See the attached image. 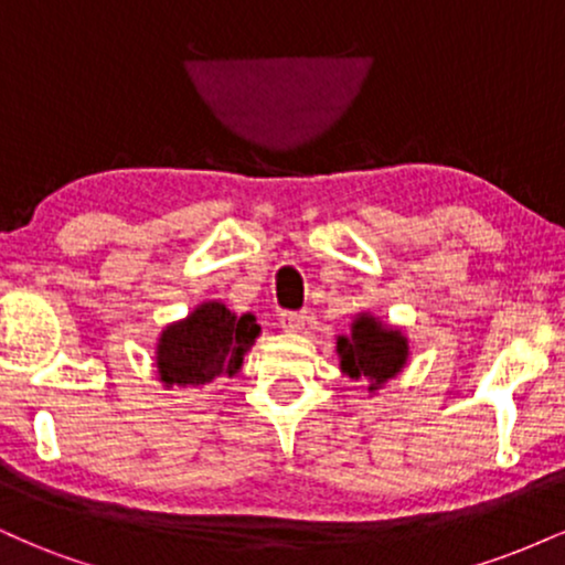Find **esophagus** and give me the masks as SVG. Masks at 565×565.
Returning a JSON list of instances; mask_svg holds the SVG:
<instances>
[{
	"label": "esophagus",
	"instance_id": "1",
	"mask_svg": "<svg viewBox=\"0 0 565 565\" xmlns=\"http://www.w3.org/2000/svg\"><path fill=\"white\" fill-rule=\"evenodd\" d=\"M305 319H308L305 310H287V313H281V329L284 332H300L305 327Z\"/></svg>",
	"mask_w": 565,
	"mask_h": 565
}]
</instances>
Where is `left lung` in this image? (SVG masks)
<instances>
[{
	"label": "left lung",
	"mask_w": 565,
	"mask_h": 565,
	"mask_svg": "<svg viewBox=\"0 0 565 565\" xmlns=\"http://www.w3.org/2000/svg\"><path fill=\"white\" fill-rule=\"evenodd\" d=\"M340 369L350 380H369V391H380L408 361V340L401 329L385 327L369 313H359L350 334L337 337Z\"/></svg>",
	"instance_id": "left-lung-1"
}]
</instances>
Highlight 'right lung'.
<instances>
[{
    "mask_svg": "<svg viewBox=\"0 0 565 565\" xmlns=\"http://www.w3.org/2000/svg\"><path fill=\"white\" fill-rule=\"evenodd\" d=\"M260 337L252 313L236 316L223 302H201L183 321L164 329L157 345L159 380L167 387H201L215 377H233L246 350Z\"/></svg>",
    "mask_w": 565,
    "mask_h": 565,
    "instance_id": "obj_1",
    "label": "right lung"
}]
</instances>
